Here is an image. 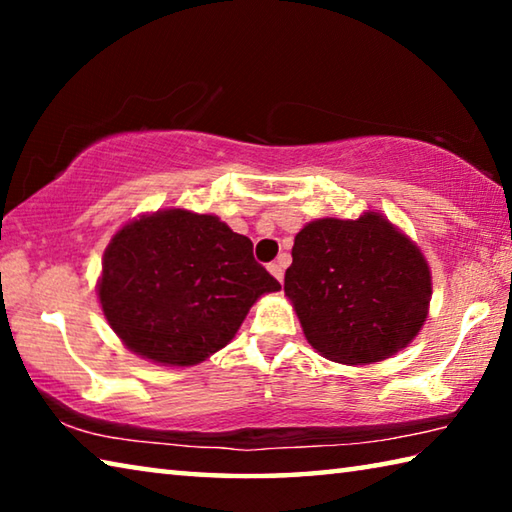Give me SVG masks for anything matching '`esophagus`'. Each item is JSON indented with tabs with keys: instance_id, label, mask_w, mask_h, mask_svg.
Listing matches in <instances>:
<instances>
[{
	"instance_id": "34e87169",
	"label": "esophagus",
	"mask_w": 512,
	"mask_h": 512,
	"mask_svg": "<svg viewBox=\"0 0 512 512\" xmlns=\"http://www.w3.org/2000/svg\"><path fill=\"white\" fill-rule=\"evenodd\" d=\"M268 271H271V275L275 277V280H280V282H282V277H284V266H282V262H273V264H268Z\"/></svg>"
}]
</instances>
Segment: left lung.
<instances>
[{
    "mask_svg": "<svg viewBox=\"0 0 512 512\" xmlns=\"http://www.w3.org/2000/svg\"><path fill=\"white\" fill-rule=\"evenodd\" d=\"M284 293L311 348L366 366L406 348L429 314L431 271L420 248L377 212L302 228Z\"/></svg>",
    "mask_w": 512,
    "mask_h": 512,
    "instance_id": "1",
    "label": "left lung"
}]
</instances>
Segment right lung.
<instances>
[{
	"instance_id": "add662e5",
	"label": "right lung",
	"mask_w": 512,
	"mask_h": 512,
	"mask_svg": "<svg viewBox=\"0 0 512 512\" xmlns=\"http://www.w3.org/2000/svg\"><path fill=\"white\" fill-rule=\"evenodd\" d=\"M99 300L128 350L160 366H196L235 339L248 309L280 282L253 241L219 216L160 210L126 223L103 253Z\"/></svg>"
}]
</instances>
